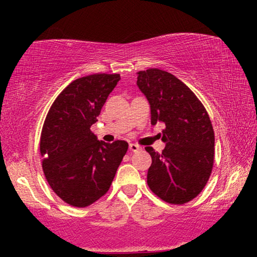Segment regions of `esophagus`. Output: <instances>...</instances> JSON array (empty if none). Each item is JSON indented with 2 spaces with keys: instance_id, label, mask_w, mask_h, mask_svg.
Segmentation results:
<instances>
[{
  "instance_id": "34e87169",
  "label": "esophagus",
  "mask_w": 257,
  "mask_h": 257,
  "mask_svg": "<svg viewBox=\"0 0 257 257\" xmlns=\"http://www.w3.org/2000/svg\"><path fill=\"white\" fill-rule=\"evenodd\" d=\"M128 149L131 152H138L139 150H142V147H140L139 145H137V144H130Z\"/></svg>"
}]
</instances>
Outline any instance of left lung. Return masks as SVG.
Here are the masks:
<instances>
[{"label": "left lung", "mask_w": 257, "mask_h": 257, "mask_svg": "<svg viewBox=\"0 0 257 257\" xmlns=\"http://www.w3.org/2000/svg\"><path fill=\"white\" fill-rule=\"evenodd\" d=\"M137 85L151 105V122L163 121L164 151L145 150L152 157L147 185L158 198L184 205L198 196L214 164V130L208 112L189 87L159 69L138 72Z\"/></svg>", "instance_id": "8db88e82"}]
</instances>
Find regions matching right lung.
Returning <instances> with one entry per match:
<instances>
[{
  "instance_id": "1",
  "label": "right lung",
  "mask_w": 257,
  "mask_h": 257,
  "mask_svg": "<svg viewBox=\"0 0 257 257\" xmlns=\"http://www.w3.org/2000/svg\"><path fill=\"white\" fill-rule=\"evenodd\" d=\"M119 79V73H94L73 80L45 117L42 167L52 191L70 206L83 208L106 194L127 152L124 140L99 142L90 130Z\"/></svg>"
}]
</instances>
